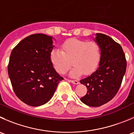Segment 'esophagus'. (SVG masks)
Returning <instances> with one entry per match:
<instances>
[{
    "label": "esophagus",
    "instance_id": "obj_1",
    "mask_svg": "<svg viewBox=\"0 0 134 134\" xmlns=\"http://www.w3.org/2000/svg\"><path fill=\"white\" fill-rule=\"evenodd\" d=\"M69 81L70 82L72 83V84H79V81L78 80H69Z\"/></svg>",
    "mask_w": 134,
    "mask_h": 134
}]
</instances>
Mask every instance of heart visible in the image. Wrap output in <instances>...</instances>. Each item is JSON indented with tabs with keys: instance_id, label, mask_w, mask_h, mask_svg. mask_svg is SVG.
<instances>
[{
	"instance_id": "obj_1",
	"label": "heart",
	"mask_w": 134,
	"mask_h": 134,
	"mask_svg": "<svg viewBox=\"0 0 134 134\" xmlns=\"http://www.w3.org/2000/svg\"><path fill=\"white\" fill-rule=\"evenodd\" d=\"M101 57V49L97 42L71 38L62 44L61 50L54 48L50 53V60L57 72L65 74L71 63L69 72L71 77L89 75L94 71Z\"/></svg>"
}]
</instances>
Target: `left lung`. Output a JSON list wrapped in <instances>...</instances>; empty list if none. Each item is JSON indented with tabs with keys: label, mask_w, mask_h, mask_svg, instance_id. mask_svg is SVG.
<instances>
[{
	"label": "left lung",
	"mask_w": 134,
	"mask_h": 134,
	"mask_svg": "<svg viewBox=\"0 0 134 134\" xmlns=\"http://www.w3.org/2000/svg\"><path fill=\"white\" fill-rule=\"evenodd\" d=\"M94 41L101 49L99 65L90 76L80 81L88 90L80 101L88 106L99 107L111 101L119 91L126 60L121 46L109 36L97 33Z\"/></svg>",
	"instance_id": "1"
}]
</instances>
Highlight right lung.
<instances>
[{"instance_id":"add662e5","label":"right lung","mask_w":134,"mask_h":134,"mask_svg":"<svg viewBox=\"0 0 134 134\" xmlns=\"http://www.w3.org/2000/svg\"><path fill=\"white\" fill-rule=\"evenodd\" d=\"M53 37L31 35L22 40L10 54L8 76L17 97L32 107L48 102L63 80L53 67L50 53Z\"/></svg>"}]
</instances>
